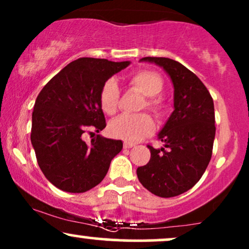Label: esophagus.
Listing matches in <instances>:
<instances>
[{
  "label": "esophagus",
  "instance_id": "esophagus-1",
  "mask_svg": "<svg viewBox=\"0 0 249 249\" xmlns=\"http://www.w3.org/2000/svg\"><path fill=\"white\" fill-rule=\"evenodd\" d=\"M123 146H124V148H131V147H133V146H134V144H132V142H124V145H123Z\"/></svg>",
  "mask_w": 249,
  "mask_h": 249
}]
</instances>
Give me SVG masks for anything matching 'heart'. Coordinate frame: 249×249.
I'll return each instance as SVG.
<instances>
[{
  "mask_svg": "<svg viewBox=\"0 0 249 249\" xmlns=\"http://www.w3.org/2000/svg\"><path fill=\"white\" fill-rule=\"evenodd\" d=\"M128 84L146 96V101L142 104V108L147 107L156 115H161L164 112V99L158 96L164 89V79L158 72L152 70L137 71L128 78ZM119 97H121V91L117 82L113 78L107 79L103 84L99 92V104L107 115L112 116L117 112ZM108 130L117 138L127 142H138L153 132L154 123L146 113L138 116L122 115L110 123Z\"/></svg>",
  "mask_w": 249,
  "mask_h": 249,
  "instance_id": "1",
  "label": "heart"
}]
</instances>
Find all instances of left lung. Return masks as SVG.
Returning a JSON list of instances; mask_svg holds the SVG:
<instances>
[{
    "instance_id": "8db88e82",
    "label": "left lung",
    "mask_w": 249,
    "mask_h": 249,
    "mask_svg": "<svg viewBox=\"0 0 249 249\" xmlns=\"http://www.w3.org/2000/svg\"><path fill=\"white\" fill-rule=\"evenodd\" d=\"M170 76L174 110L158 133L164 147L153 148L151 159L137 168L139 181L161 198L179 196L199 181L212 157L215 137L214 104L210 92L192 71L165 57H144Z\"/></svg>"
}]
</instances>
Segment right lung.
<instances>
[{"label": "right lung", "mask_w": 249, "mask_h": 249, "mask_svg": "<svg viewBox=\"0 0 249 249\" xmlns=\"http://www.w3.org/2000/svg\"><path fill=\"white\" fill-rule=\"evenodd\" d=\"M128 65V61L78 58L53 76L37 96L31 144L43 174L59 190L83 193L97 186L122 151V141L97 134L87 144L82 136L99 133L107 126L99 92L110 77Z\"/></svg>", "instance_id": "obj_1"}]
</instances>
